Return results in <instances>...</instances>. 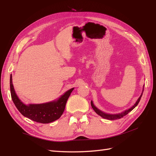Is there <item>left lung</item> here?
<instances>
[{
	"mask_svg": "<svg viewBox=\"0 0 156 156\" xmlns=\"http://www.w3.org/2000/svg\"><path fill=\"white\" fill-rule=\"evenodd\" d=\"M143 92H144V89H143ZM142 94H143V92H142L141 96L140 97V98H138V100L137 101V102H135V104L131 108L127 109V110L125 111L124 112H121V113H119V114H117V115H110V114H107V113H105V112H103L102 111H100L99 109H98L97 107H95V106L94 105L93 102H92V101H91V106H92V108H93V110L96 112V113H97L98 115H100L101 117H102V118L104 119H108V120H116V119H121L122 117H123L124 116H125L126 115H127L129 112L131 111L135 107H137V105H138L139 102H140V99L142 97Z\"/></svg>",
	"mask_w": 156,
	"mask_h": 156,
	"instance_id": "left-lung-1",
	"label": "left lung"
}]
</instances>
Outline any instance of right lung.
<instances>
[{
	"label": "right lung",
	"instance_id": "add662e5",
	"mask_svg": "<svg viewBox=\"0 0 156 156\" xmlns=\"http://www.w3.org/2000/svg\"><path fill=\"white\" fill-rule=\"evenodd\" d=\"M10 88L12 100L19 111L25 117L41 123H49L57 120L64 111L66 104L74 88L69 89L61 96L57 101L44 104H30L26 105L16 94L12 82V75L10 76Z\"/></svg>",
	"mask_w": 156,
	"mask_h": 156
}]
</instances>
